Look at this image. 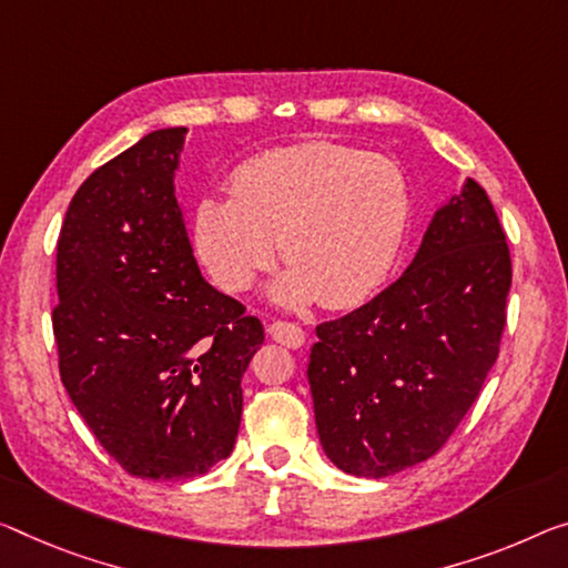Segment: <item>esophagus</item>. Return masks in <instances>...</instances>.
I'll return each mask as SVG.
<instances>
[{
	"label": "esophagus",
	"instance_id": "34e87169",
	"mask_svg": "<svg viewBox=\"0 0 568 568\" xmlns=\"http://www.w3.org/2000/svg\"><path fill=\"white\" fill-rule=\"evenodd\" d=\"M268 335H272V339H276V343L292 347V351L302 347L304 339H307V335H304L302 327L292 325V322H282V320H276V322H272V325H268Z\"/></svg>",
	"mask_w": 568,
	"mask_h": 568
}]
</instances>
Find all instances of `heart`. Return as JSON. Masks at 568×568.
<instances>
[{
  "instance_id": "obj_1",
  "label": "heart",
  "mask_w": 568,
  "mask_h": 568,
  "mask_svg": "<svg viewBox=\"0 0 568 568\" xmlns=\"http://www.w3.org/2000/svg\"><path fill=\"white\" fill-rule=\"evenodd\" d=\"M231 182L193 211L195 254L221 290H251L278 241L290 268L266 292L278 307H353L386 282L408 229L406 180L386 156L302 142L241 162Z\"/></svg>"
}]
</instances>
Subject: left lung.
I'll return each instance as SVG.
<instances>
[{
  "instance_id": "1",
  "label": "left lung",
  "mask_w": 568,
  "mask_h": 568,
  "mask_svg": "<svg viewBox=\"0 0 568 568\" xmlns=\"http://www.w3.org/2000/svg\"><path fill=\"white\" fill-rule=\"evenodd\" d=\"M510 278L490 197L465 178L398 282L317 327L307 378L335 467L378 479L442 449L497 361Z\"/></svg>"
}]
</instances>
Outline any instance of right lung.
<instances>
[{
    "label": "right lung",
    "instance_id": "add662e5",
    "mask_svg": "<svg viewBox=\"0 0 568 568\" xmlns=\"http://www.w3.org/2000/svg\"><path fill=\"white\" fill-rule=\"evenodd\" d=\"M185 126L156 129L78 187L58 239L60 381L101 447L142 479L233 452L264 327L200 274L174 187Z\"/></svg>",
    "mask_w": 568,
    "mask_h": 568
}]
</instances>
